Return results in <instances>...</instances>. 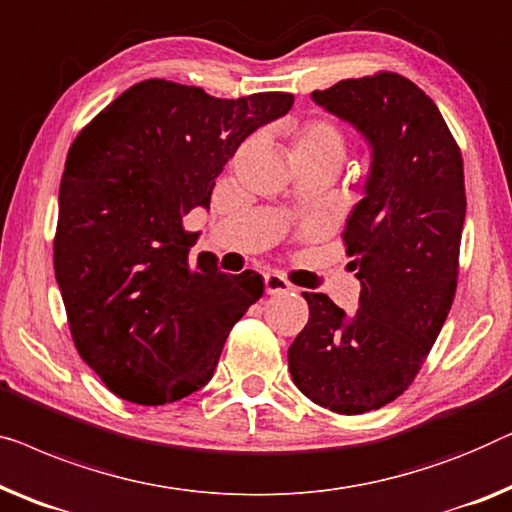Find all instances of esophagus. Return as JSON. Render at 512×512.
<instances>
[{
  "label": "esophagus",
  "mask_w": 512,
  "mask_h": 512,
  "mask_svg": "<svg viewBox=\"0 0 512 512\" xmlns=\"http://www.w3.org/2000/svg\"><path fill=\"white\" fill-rule=\"evenodd\" d=\"M288 291H295V288L291 281L284 277V274H279V272L265 274V293L279 295V293H288Z\"/></svg>",
  "instance_id": "esophagus-1"
}]
</instances>
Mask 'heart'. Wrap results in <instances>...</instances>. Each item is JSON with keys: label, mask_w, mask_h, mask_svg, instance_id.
Returning <instances> with one entry per match:
<instances>
[{"label": "heart", "mask_w": 512, "mask_h": 512, "mask_svg": "<svg viewBox=\"0 0 512 512\" xmlns=\"http://www.w3.org/2000/svg\"><path fill=\"white\" fill-rule=\"evenodd\" d=\"M291 154H311V157L332 159L342 166L346 159V136L335 122L314 117L295 131Z\"/></svg>", "instance_id": "1"}]
</instances>
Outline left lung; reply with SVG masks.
I'll return each instance as SVG.
<instances>
[{"label":"left lung","instance_id":"left-lung-1","mask_svg":"<svg viewBox=\"0 0 512 512\" xmlns=\"http://www.w3.org/2000/svg\"><path fill=\"white\" fill-rule=\"evenodd\" d=\"M311 96L372 145L365 198L342 233L362 291L353 316L325 293H302L309 321L288 348V369L311 402L355 416L409 388L453 307L464 164L436 103L399 73L339 80Z\"/></svg>","mask_w":512,"mask_h":512}]
</instances>
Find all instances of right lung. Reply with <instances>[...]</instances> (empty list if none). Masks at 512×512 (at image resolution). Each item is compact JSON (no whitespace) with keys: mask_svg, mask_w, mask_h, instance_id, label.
I'll return each mask as SVG.
<instances>
[{"mask_svg":"<svg viewBox=\"0 0 512 512\" xmlns=\"http://www.w3.org/2000/svg\"><path fill=\"white\" fill-rule=\"evenodd\" d=\"M288 92L217 99L143 80L83 127L66 154L53 242L55 277L80 358L110 392L159 406L212 379L233 325L263 295L254 270L189 261L182 219L210 207L242 140L286 115Z\"/></svg>","mask_w":512,"mask_h":512,"instance_id":"right-lung-1","label":"right lung"}]
</instances>
